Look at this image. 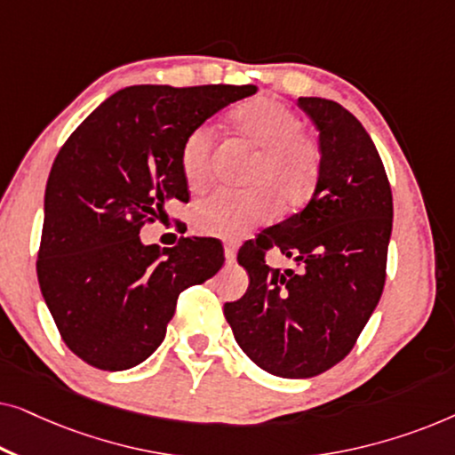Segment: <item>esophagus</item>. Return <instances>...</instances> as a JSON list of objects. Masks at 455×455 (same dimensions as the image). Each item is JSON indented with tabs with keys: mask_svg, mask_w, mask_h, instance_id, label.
Here are the masks:
<instances>
[{
	"mask_svg": "<svg viewBox=\"0 0 455 455\" xmlns=\"http://www.w3.org/2000/svg\"><path fill=\"white\" fill-rule=\"evenodd\" d=\"M223 252H226L228 263H234L235 252H238V246H235V242H226V246H223Z\"/></svg>",
	"mask_w": 455,
	"mask_h": 455,
	"instance_id": "obj_1",
	"label": "esophagus"
}]
</instances>
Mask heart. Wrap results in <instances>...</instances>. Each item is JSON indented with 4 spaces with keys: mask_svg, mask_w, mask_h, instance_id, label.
<instances>
[{
    "mask_svg": "<svg viewBox=\"0 0 455 455\" xmlns=\"http://www.w3.org/2000/svg\"><path fill=\"white\" fill-rule=\"evenodd\" d=\"M235 134L257 148L248 167V188H220L192 207L196 232L217 238H238L275 211L300 207L316 188L323 170V148L302 130L294 109L271 97H254L229 111ZM215 132L209 126L190 130L180 151V170L190 188H201L211 172Z\"/></svg>",
    "mask_w": 455,
    "mask_h": 455,
    "instance_id": "heart-1",
    "label": "heart"
}]
</instances>
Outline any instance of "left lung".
I'll return each instance as SVG.
<instances>
[{
	"label": "left lung",
	"instance_id": "obj_1",
	"mask_svg": "<svg viewBox=\"0 0 455 455\" xmlns=\"http://www.w3.org/2000/svg\"><path fill=\"white\" fill-rule=\"evenodd\" d=\"M319 128L323 170L300 213L240 248L251 283L223 315L246 356L271 375L307 379L352 352L383 294L394 198L371 136L331 99L300 97ZM277 247L296 270H271Z\"/></svg>",
	"mask_w": 455,
	"mask_h": 455
}]
</instances>
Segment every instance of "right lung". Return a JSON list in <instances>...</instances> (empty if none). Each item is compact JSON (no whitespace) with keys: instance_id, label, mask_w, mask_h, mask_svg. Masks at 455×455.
Returning a JSON list of instances; mask_svg holds the SVG:
<instances>
[{"instance_id":"add662e5","label":"right lung","mask_w":455,"mask_h":455,"mask_svg":"<svg viewBox=\"0 0 455 455\" xmlns=\"http://www.w3.org/2000/svg\"><path fill=\"white\" fill-rule=\"evenodd\" d=\"M254 84H139L103 101L60 148L45 190L36 277L64 344L86 364L126 371L165 338L180 294L223 265L215 238L145 246V223L188 201L180 151L190 130Z\"/></svg>"}]
</instances>
